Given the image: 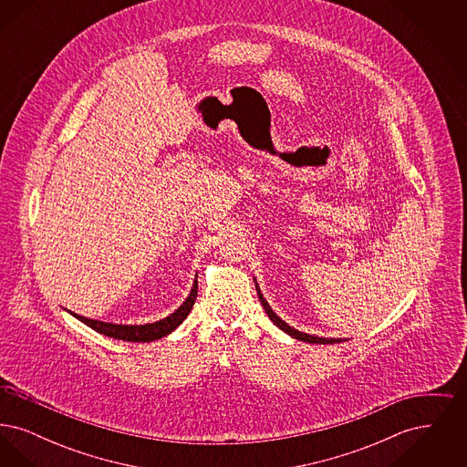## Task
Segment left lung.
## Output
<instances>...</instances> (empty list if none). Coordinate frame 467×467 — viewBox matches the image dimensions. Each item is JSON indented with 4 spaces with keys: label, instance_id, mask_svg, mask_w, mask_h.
<instances>
[{
    "label": "left lung",
    "instance_id": "obj_1",
    "mask_svg": "<svg viewBox=\"0 0 467 467\" xmlns=\"http://www.w3.org/2000/svg\"><path fill=\"white\" fill-rule=\"evenodd\" d=\"M255 282V290H257V296H259V301H261V305H263V308L267 313V317L271 318V322L276 326V327H280L284 333L289 334L290 337H296V339H299V341H305V343H315V345H334V343H341V341H347V339H341V337H322V336H315V334L308 333H301V331H297V329H294V327H290L289 324L285 322V320H282L275 311L271 310V306L267 305L266 299H265V296H263V292L259 289V285H257V280H254Z\"/></svg>",
    "mask_w": 467,
    "mask_h": 467
}]
</instances>
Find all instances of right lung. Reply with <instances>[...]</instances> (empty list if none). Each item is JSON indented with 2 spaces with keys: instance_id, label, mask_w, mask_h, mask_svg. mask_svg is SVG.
I'll list each match as a JSON object with an SVG mask.
<instances>
[{
  "instance_id": "1",
  "label": "right lung",
  "mask_w": 467,
  "mask_h": 467,
  "mask_svg": "<svg viewBox=\"0 0 467 467\" xmlns=\"http://www.w3.org/2000/svg\"><path fill=\"white\" fill-rule=\"evenodd\" d=\"M198 296V275L196 280L192 284V289L189 292L187 299L178 306L177 310L173 311L171 315H168L162 320H157L152 324H140V326H128V324H111V322H103V320H94V318H88L82 315H77L73 311H69L75 318H78L80 322H84L86 326H89L90 329H94L96 333L105 334L109 337H115V339H122V341H134V343H150L161 339L170 333H173L178 326L187 318L189 311L192 310L194 301Z\"/></svg>"
}]
</instances>
